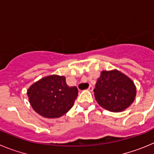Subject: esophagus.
<instances>
[{"instance_id": "34e87169", "label": "esophagus", "mask_w": 154, "mask_h": 154, "mask_svg": "<svg viewBox=\"0 0 154 154\" xmlns=\"http://www.w3.org/2000/svg\"><path fill=\"white\" fill-rule=\"evenodd\" d=\"M88 90L90 91V92H92V91L93 90V87H92V85H89V87L88 88Z\"/></svg>"}]
</instances>
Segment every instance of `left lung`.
I'll return each mask as SVG.
<instances>
[{
  "label": "left lung",
  "mask_w": 154,
  "mask_h": 154,
  "mask_svg": "<svg viewBox=\"0 0 154 154\" xmlns=\"http://www.w3.org/2000/svg\"><path fill=\"white\" fill-rule=\"evenodd\" d=\"M93 91L98 104L113 112L127 109L137 96L133 80L117 69L102 71Z\"/></svg>",
  "instance_id": "left-lung-1"
}]
</instances>
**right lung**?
Returning a JSON list of instances; mask_svg holds the SVG:
<instances>
[{
    "label": "right lung",
    "mask_w": 154,
    "mask_h": 154,
    "mask_svg": "<svg viewBox=\"0 0 154 154\" xmlns=\"http://www.w3.org/2000/svg\"><path fill=\"white\" fill-rule=\"evenodd\" d=\"M27 94L30 105L37 113L54 119L71 109L78 96V89L69 86L65 76L51 75L32 84Z\"/></svg>",
    "instance_id": "1"
}]
</instances>
